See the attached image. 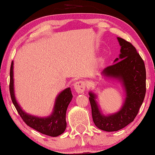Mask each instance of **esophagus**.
I'll list each match as a JSON object with an SVG mask.
<instances>
[{
	"label": "esophagus",
	"instance_id": "obj_1",
	"mask_svg": "<svg viewBox=\"0 0 155 155\" xmlns=\"http://www.w3.org/2000/svg\"><path fill=\"white\" fill-rule=\"evenodd\" d=\"M73 87L78 93H82L85 90L86 83L84 81H82V80H80V81L75 82L73 84Z\"/></svg>",
	"mask_w": 155,
	"mask_h": 155
}]
</instances>
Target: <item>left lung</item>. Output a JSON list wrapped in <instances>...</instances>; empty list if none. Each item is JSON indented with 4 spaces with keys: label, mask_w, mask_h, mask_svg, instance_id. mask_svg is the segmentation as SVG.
Listing matches in <instances>:
<instances>
[{
    "label": "left lung",
    "mask_w": 155,
    "mask_h": 155,
    "mask_svg": "<svg viewBox=\"0 0 155 155\" xmlns=\"http://www.w3.org/2000/svg\"><path fill=\"white\" fill-rule=\"evenodd\" d=\"M117 39L120 46L119 58H116L114 64L106 68L101 74L121 82L126 94L124 105L116 113L104 116L99 111L97 95L89 92L93 121L97 128L107 132L120 130L133 121L146 92V71L143 60L132 44L122 38Z\"/></svg>",
    "instance_id": "1"
}]
</instances>
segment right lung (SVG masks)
I'll return each mask as SVG.
<instances>
[{
  "mask_svg": "<svg viewBox=\"0 0 155 155\" xmlns=\"http://www.w3.org/2000/svg\"><path fill=\"white\" fill-rule=\"evenodd\" d=\"M10 93L12 103L18 114L27 126L37 130L42 134L51 137H57L63 133L66 128L67 108L73 99L71 88H66L62 91L56 99L54 111L51 116L40 118L25 113L17 102L14 92L13 80V61H12L10 71Z\"/></svg>",
  "mask_w": 155,
  "mask_h": 155,
  "instance_id": "1",
  "label": "right lung"
}]
</instances>
